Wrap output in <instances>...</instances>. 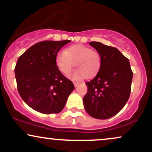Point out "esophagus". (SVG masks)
<instances>
[{
	"mask_svg": "<svg viewBox=\"0 0 152 152\" xmlns=\"http://www.w3.org/2000/svg\"><path fill=\"white\" fill-rule=\"evenodd\" d=\"M74 85L75 87H76L79 85V83H78V82H76V81H74Z\"/></svg>",
	"mask_w": 152,
	"mask_h": 152,
	"instance_id": "34e87169",
	"label": "esophagus"
}]
</instances>
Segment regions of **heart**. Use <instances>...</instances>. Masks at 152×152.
<instances>
[{
  "label": "heart",
  "instance_id": "b5f03b06",
  "mask_svg": "<svg viewBox=\"0 0 152 152\" xmlns=\"http://www.w3.org/2000/svg\"><path fill=\"white\" fill-rule=\"evenodd\" d=\"M77 66L68 74V77L74 80L95 76L100 70L102 58L98 52L90 47L81 44L69 46L65 50L59 51L56 56V64L64 74H67L74 66Z\"/></svg>",
  "mask_w": 152,
  "mask_h": 152
}]
</instances>
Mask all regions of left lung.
Returning a JSON list of instances; mask_svg holds the SVG:
<instances>
[{"label": "left lung", "mask_w": 152, "mask_h": 152, "mask_svg": "<svg viewBox=\"0 0 152 152\" xmlns=\"http://www.w3.org/2000/svg\"><path fill=\"white\" fill-rule=\"evenodd\" d=\"M89 44L100 54L102 66L96 76L86 83L88 91L83 97V106L92 117L107 119L126 104L133 72L129 59L117 48L96 41Z\"/></svg>", "instance_id": "left-lung-1"}]
</instances>
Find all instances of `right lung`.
<instances>
[{
  "label": "right lung",
  "mask_w": 152,
  "mask_h": 152,
  "mask_svg": "<svg viewBox=\"0 0 152 152\" xmlns=\"http://www.w3.org/2000/svg\"><path fill=\"white\" fill-rule=\"evenodd\" d=\"M69 40L43 41L19 57L15 67L17 88L24 102L35 111L58 114L74 89L72 81L58 69L56 56Z\"/></svg>",
  "instance_id": "obj_1"
}]
</instances>
